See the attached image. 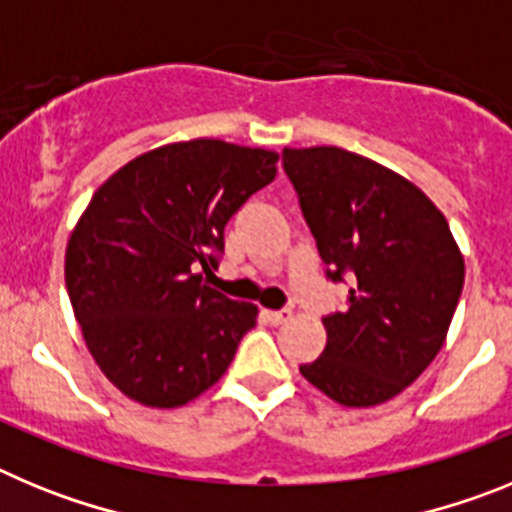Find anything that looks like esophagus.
Masks as SVG:
<instances>
[{
  "label": "esophagus",
  "mask_w": 512,
  "mask_h": 512,
  "mask_svg": "<svg viewBox=\"0 0 512 512\" xmlns=\"http://www.w3.org/2000/svg\"><path fill=\"white\" fill-rule=\"evenodd\" d=\"M261 315H264V320L269 325H282V323H287L289 318H292V312H289V310H264Z\"/></svg>",
  "instance_id": "esophagus-1"
}]
</instances>
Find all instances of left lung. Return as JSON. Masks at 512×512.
<instances>
[{
  "mask_svg": "<svg viewBox=\"0 0 512 512\" xmlns=\"http://www.w3.org/2000/svg\"><path fill=\"white\" fill-rule=\"evenodd\" d=\"M282 166L325 277L351 284L302 377L348 408L392 400L436 359L459 305L464 259L449 223L408 179L343 148H284Z\"/></svg>",
  "mask_w": 512,
  "mask_h": 512,
  "instance_id": "left-lung-1",
  "label": "left lung"
}]
</instances>
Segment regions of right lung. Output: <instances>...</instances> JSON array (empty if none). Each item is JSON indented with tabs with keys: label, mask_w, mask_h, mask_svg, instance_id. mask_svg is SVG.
<instances>
[{
	"label": "right lung",
	"mask_w": 512,
	"mask_h": 512,
	"mask_svg": "<svg viewBox=\"0 0 512 512\" xmlns=\"http://www.w3.org/2000/svg\"><path fill=\"white\" fill-rule=\"evenodd\" d=\"M279 156L225 140L143 153L94 192L66 248V289L104 377L148 408L212 387L256 325V305L202 282L225 225L277 176Z\"/></svg>",
	"instance_id": "right-lung-1"
}]
</instances>
